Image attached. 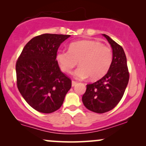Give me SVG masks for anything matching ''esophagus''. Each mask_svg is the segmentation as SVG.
<instances>
[{
  "mask_svg": "<svg viewBox=\"0 0 146 146\" xmlns=\"http://www.w3.org/2000/svg\"><path fill=\"white\" fill-rule=\"evenodd\" d=\"M77 83H78V82L74 81V80H72V86H75V85L77 84Z\"/></svg>",
  "mask_w": 146,
  "mask_h": 146,
  "instance_id": "1",
  "label": "esophagus"
}]
</instances>
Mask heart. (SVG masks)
<instances>
[{
    "label": "heart",
    "instance_id": "b5f03b06",
    "mask_svg": "<svg viewBox=\"0 0 146 146\" xmlns=\"http://www.w3.org/2000/svg\"><path fill=\"white\" fill-rule=\"evenodd\" d=\"M56 60L62 71L66 73H71L79 62L75 78L84 79L89 76L91 80H98L109 70L113 53L110 47L100 42L82 40L71 42L68 51H60Z\"/></svg>",
    "mask_w": 146,
    "mask_h": 146
}]
</instances>
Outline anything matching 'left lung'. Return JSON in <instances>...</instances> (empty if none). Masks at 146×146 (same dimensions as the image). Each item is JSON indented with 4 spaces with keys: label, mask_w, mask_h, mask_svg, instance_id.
<instances>
[{
    "label": "left lung",
    "mask_w": 146,
    "mask_h": 146,
    "mask_svg": "<svg viewBox=\"0 0 146 146\" xmlns=\"http://www.w3.org/2000/svg\"><path fill=\"white\" fill-rule=\"evenodd\" d=\"M103 36L113 48V62L103 78L86 85V90L82 96L85 107L97 113L110 111L118 104L124 94L130 77L123 48L108 36Z\"/></svg>",
    "instance_id": "obj_1"
}]
</instances>
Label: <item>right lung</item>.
<instances>
[{"instance_id":"right-lung-1","label":"right lung","mask_w":146,"mask_h":146,"mask_svg":"<svg viewBox=\"0 0 146 146\" xmlns=\"http://www.w3.org/2000/svg\"><path fill=\"white\" fill-rule=\"evenodd\" d=\"M70 35L44 33L27 42L16 64V84L22 96L37 111L51 113L62 105L71 80L61 71L58 49Z\"/></svg>"}]
</instances>
